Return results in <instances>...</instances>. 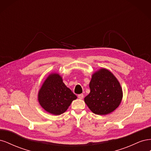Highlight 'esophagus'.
Wrapping results in <instances>:
<instances>
[{
    "mask_svg": "<svg viewBox=\"0 0 151 151\" xmlns=\"http://www.w3.org/2000/svg\"><path fill=\"white\" fill-rule=\"evenodd\" d=\"M78 98H79V99H83V98H84V94H79V95H78Z\"/></svg>",
    "mask_w": 151,
    "mask_h": 151,
    "instance_id": "obj_1",
    "label": "esophagus"
}]
</instances>
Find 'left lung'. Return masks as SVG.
I'll use <instances>...</instances> for the list:
<instances>
[{
  "label": "left lung",
  "mask_w": 151,
  "mask_h": 151,
  "mask_svg": "<svg viewBox=\"0 0 151 151\" xmlns=\"http://www.w3.org/2000/svg\"><path fill=\"white\" fill-rule=\"evenodd\" d=\"M90 93L84 101L94 113L99 115L110 113L119 106L122 90L119 82L108 70L102 68L95 72L89 83Z\"/></svg>",
  "instance_id": "obj_1"
}]
</instances>
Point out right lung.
<instances>
[{"mask_svg":"<svg viewBox=\"0 0 151 151\" xmlns=\"http://www.w3.org/2000/svg\"><path fill=\"white\" fill-rule=\"evenodd\" d=\"M76 95L63 83L58 74L50 75L38 93V101L45 110L53 115L64 113Z\"/></svg>","mask_w":151,"mask_h":151,"instance_id":"obj_1","label":"right lung"}]
</instances>
